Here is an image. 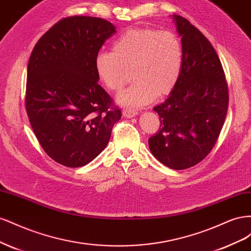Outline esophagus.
I'll return each mask as SVG.
<instances>
[{"instance_id":"1","label":"esophagus","mask_w":251,"mask_h":251,"mask_svg":"<svg viewBox=\"0 0 251 251\" xmlns=\"http://www.w3.org/2000/svg\"><path fill=\"white\" fill-rule=\"evenodd\" d=\"M137 114H138V112L136 111V110L127 109V108H126V109L123 110V115H124L125 117H134V116L137 115Z\"/></svg>"}]
</instances>
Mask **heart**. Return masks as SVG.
<instances>
[{"label":"heart","mask_w":251,"mask_h":251,"mask_svg":"<svg viewBox=\"0 0 251 251\" xmlns=\"http://www.w3.org/2000/svg\"><path fill=\"white\" fill-rule=\"evenodd\" d=\"M184 52L180 37L172 31L156 28L126 30L113 42L112 52L100 51L95 57V69L103 85L118 92L130 80L135 82L118 95V100L140 107L156 95L171 94L179 81Z\"/></svg>","instance_id":"heart-1"}]
</instances>
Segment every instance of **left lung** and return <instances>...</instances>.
<instances>
[{"mask_svg":"<svg viewBox=\"0 0 251 251\" xmlns=\"http://www.w3.org/2000/svg\"><path fill=\"white\" fill-rule=\"evenodd\" d=\"M184 58L170 97L156 105L160 126L149 139L156 159L173 170L198 164L215 147L228 110V85L216 50L200 30L174 16Z\"/></svg>","mask_w":251,"mask_h":251,"instance_id":"obj_1","label":"left lung"}]
</instances>
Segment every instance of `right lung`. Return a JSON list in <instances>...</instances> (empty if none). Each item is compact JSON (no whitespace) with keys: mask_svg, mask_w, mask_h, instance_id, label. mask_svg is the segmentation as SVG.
<instances>
[{"mask_svg":"<svg viewBox=\"0 0 251 251\" xmlns=\"http://www.w3.org/2000/svg\"><path fill=\"white\" fill-rule=\"evenodd\" d=\"M116 32L85 16L55 23L34 46L27 69L26 112L35 137L55 162L79 168L107 147L121 111L98 85L95 57Z\"/></svg>","mask_w":251,"mask_h":251,"instance_id":"obj_1","label":"right lung"}]
</instances>
